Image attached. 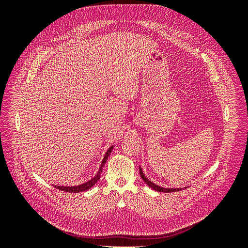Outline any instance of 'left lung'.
<instances>
[{
    "label": "left lung",
    "instance_id": "obj_1",
    "mask_svg": "<svg viewBox=\"0 0 248 248\" xmlns=\"http://www.w3.org/2000/svg\"><path fill=\"white\" fill-rule=\"evenodd\" d=\"M140 175L141 179L144 180V182H145L149 187H151L152 189H154V190H156V191H160V192H174V191H179V190L183 189V188H181V187H180V188H166V187H162V186H159V185H157V184L151 182V181H150V180L145 176L144 172H142L140 167ZM184 188H187V186L184 187Z\"/></svg>",
    "mask_w": 248,
    "mask_h": 248
}]
</instances>
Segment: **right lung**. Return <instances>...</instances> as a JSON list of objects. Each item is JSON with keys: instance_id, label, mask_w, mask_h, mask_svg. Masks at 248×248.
<instances>
[{"instance_id": "add662e5", "label": "right lung", "mask_w": 248, "mask_h": 248, "mask_svg": "<svg viewBox=\"0 0 248 248\" xmlns=\"http://www.w3.org/2000/svg\"><path fill=\"white\" fill-rule=\"evenodd\" d=\"M115 145H112L108 148V150L107 151L106 155H104L103 159L101 161V164H100V168H99V170L97 171V174L95 175L94 178H92L91 180H89V181L82 183V184H79V185H76V186H59V185H55L56 188L62 190V191H66V192H81V191H86L88 189L91 188V187H93L97 182H98V180L100 179V175L102 172V170H103V167L104 164H106L108 156L110 155L112 149H114Z\"/></svg>"}]
</instances>
